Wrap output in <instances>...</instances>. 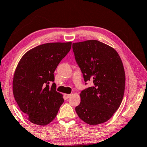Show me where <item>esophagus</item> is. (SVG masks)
Returning a JSON list of instances; mask_svg holds the SVG:
<instances>
[{
	"mask_svg": "<svg viewBox=\"0 0 147 147\" xmlns=\"http://www.w3.org/2000/svg\"><path fill=\"white\" fill-rule=\"evenodd\" d=\"M64 96H65L67 98H70L71 96V94H65Z\"/></svg>",
	"mask_w": 147,
	"mask_h": 147,
	"instance_id": "1",
	"label": "esophagus"
}]
</instances>
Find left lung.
Wrapping results in <instances>:
<instances>
[{"mask_svg":"<svg viewBox=\"0 0 147 147\" xmlns=\"http://www.w3.org/2000/svg\"><path fill=\"white\" fill-rule=\"evenodd\" d=\"M73 49L84 81L93 80L94 84L82 91L76 112L90 125L105 123L123 100L125 87L123 62L113 47L95 39L74 43Z\"/></svg>","mask_w":147,"mask_h":147,"instance_id":"1","label":"left lung"}]
</instances>
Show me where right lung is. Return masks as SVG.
<instances>
[{"mask_svg": "<svg viewBox=\"0 0 147 147\" xmlns=\"http://www.w3.org/2000/svg\"><path fill=\"white\" fill-rule=\"evenodd\" d=\"M72 42L49 43L32 49L20 59L13 79V93L19 108L31 123L49 124L64 102L56 91L54 73L70 51Z\"/></svg>", "mask_w": 147, "mask_h": 147, "instance_id": "1", "label": "right lung"}]
</instances>
